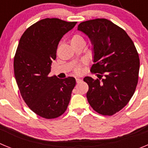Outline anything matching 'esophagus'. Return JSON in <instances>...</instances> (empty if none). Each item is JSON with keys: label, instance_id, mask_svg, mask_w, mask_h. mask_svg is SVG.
Wrapping results in <instances>:
<instances>
[{"label": "esophagus", "instance_id": "esophagus-1", "mask_svg": "<svg viewBox=\"0 0 148 148\" xmlns=\"http://www.w3.org/2000/svg\"><path fill=\"white\" fill-rule=\"evenodd\" d=\"M81 81H82V79H81L80 78H76V82H77V83H79Z\"/></svg>", "mask_w": 148, "mask_h": 148}]
</instances>
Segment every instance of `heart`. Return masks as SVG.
Returning a JSON list of instances; mask_svg holds the SVG:
<instances>
[{
	"mask_svg": "<svg viewBox=\"0 0 148 148\" xmlns=\"http://www.w3.org/2000/svg\"><path fill=\"white\" fill-rule=\"evenodd\" d=\"M71 43H74V42H85V40H84V38H82V36L79 35V34H74L71 38ZM74 71L76 74H80L81 71H82V68H81L80 65L76 66L74 69Z\"/></svg>",
	"mask_w": 148,
	"mask_h": 148,
	"instance_id": "b5f03b06",
	"label": "heart"
}]
</instances>
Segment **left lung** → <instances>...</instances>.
Returning a JSON list of instances; mask_svg holds the SVG:
<instances>
[{"label": "left lung", "mask_w": 148, "mask_h": 148, "mask_svg": "<svg viewBox=\"0 0 148 148\" xmlns=\"http://www.w3.org/2000/svg\"><path fill=\"white\" fill-rule=\"evenodd\" d=\"M77 29L94 46L90 71L98 79L86 77V97L95 111L112 116L128 103L135 92L139 71V54L126 32L105 18L84 21Z\"/></svg>", "instance_id": "8db88e82"}]
</instances>
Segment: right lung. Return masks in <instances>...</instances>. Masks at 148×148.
Masks as SVG:
<instances>
[{"label": "right lung", "mask_w": 148, "mask_h": 148, "mask_svg": "<svg viewBox=\"0 0 148 148\" xmlns=\"http://www.w3.org/2000/svg\"><path fill=\"white\" fill-rule=\"evenodd\" d=\"M77 22L42 19L21 36L14 58V72L23 99L33 112L45 119L59 117L67 109L75 78L49 77L52 60L65 34Z\"/></svg>", "instance_id": "obj_1"}]
</instances>
